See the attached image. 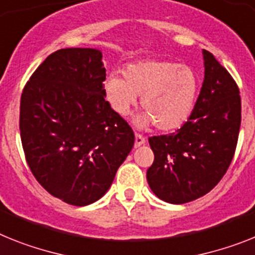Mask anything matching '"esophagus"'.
I'll return each mask as SVG.
<instances>
[{
	"label": "esophagus",
	"instance_id": "obj_1",
	"mask_svg": "<svg viewBox=\"0 0 255 255\" xmlns=\"http://www.w3.org/2000/svg\"><path fill=\"white\" fill-rule=\"evenodd\" d=\"M145 142H146V140H145L144 136H141V134L138 133L134 134V147L141 146V145H144Z\"/></svg>",
	"mask_w": 255,
	"mask_h": 255
}]
</instances>
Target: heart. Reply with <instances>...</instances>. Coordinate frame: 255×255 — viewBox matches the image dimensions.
<instances>
[{
	"mask_svg": "<svg viewBox=\"0 0 255 255\" xmlns=\"http://www.w3.org/2000/svg\"><path fill=\"white\" fill-rule=\"evenodd\" d=\"M123 76L111 74L105 79V97L118 115L126 117L141 96L145 113L134 119L137 127L154 123L159 131H174L193 113L200 79L189 66L147 59L126 66Z\"/></svg>",
	"mask_w": 255,
	"mask_h": 255,
	"instance_id": "b5f03b06",
	"label": "heart"
}]
</instances>
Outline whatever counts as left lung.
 <instances>
[{
	"label": "left lung",
	"instance_id": "obj_1",
	"mask_svg": "<svg viewBox=\"0 0 255 255\" xmlns=\"http://www.w3.org/2000/svg\"><path fill=\"white\" fill-rule=\"evenodd\" d=\"M194 110L175 133L149 138L154 162L146 179L164 202L180 205L209 193L224 176L236 150L241 124L237 84L210 51Z\"/></svg>",
	"mask_w": 255,
	"mask_h": 255
}]
</instances>
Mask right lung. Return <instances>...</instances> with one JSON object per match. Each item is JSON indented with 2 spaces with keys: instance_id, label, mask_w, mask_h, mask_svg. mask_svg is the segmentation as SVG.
<instances>
[{
  "instance_id": "add662e5",
  "label": "right lung",
  "mask_w": 255,
  "mask_h": 255,
  "mask_svg": "<svg viewBox=\"0 0 255 255\" xmlns=\"http://www.w3.org/2000/svg\"><path fill=\"white\" fill-rule=\"evenodd\" d=\"M98 49L54 51L20 98V137L36 180L74 206L100 200L132 150V128L105 100Z\"/></svg>"
}]
</instances>
